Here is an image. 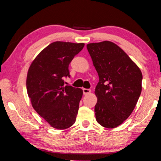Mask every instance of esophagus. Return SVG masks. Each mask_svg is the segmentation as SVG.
I'll list each match as a JSON object with an SVG mask.
<instances>
[{"mask_svg":"<svg viewBox=\"0 0 161 161\" xmlns=\"http://www.w3.org/2000/svg\"><path fill=\"white\" fill-rule=\"evenodd\" d=\"M91 93V89H83V94L84 95H87Z\"/></svg>","mask_w":161,"mask_h":161,"instance_id":"1","label":"esophagus"}]
</instances>
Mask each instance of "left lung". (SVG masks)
Returning <instances> with one entry per match:
<instances>
[{"instance_id": "obj_1", "label": "left lung", "mask_w": 161, "mask_h": 161, "mask_svg": "<svg viewBox=\"0 0 161 161\" xmlns=\"http://www.w3.org/2000/svg\"><path fill=\"white\" fill-rule=\"evenodd\" d=\"M86 47L99 77L94 92L97 121L103 127L116 128L134 109L142 90V73L115 43L106 40Z\"/></svg>"}]
</instances>
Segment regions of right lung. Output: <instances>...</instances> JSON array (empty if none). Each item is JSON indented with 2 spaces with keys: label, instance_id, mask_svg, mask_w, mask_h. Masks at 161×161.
<instances>
[{
  "label": "right lung",
  "instance_id": "right-lung-1",
  "mask_svg": "<svg viewBox=\"0 0 161 161\" xmlns=\"http://www.w3.org/2000/svg\"><path fill=\"white\" fill-rule=\"evenodd\" d=\"M84 43L56 41L37 54L30 66L27 92L32 107L54 129L63 130L75 124L81 89L64 86L69 77V64Z\"/></svg>",
  "mask_w": 161,
  "mask_h": 161
}]
</instances>
